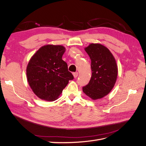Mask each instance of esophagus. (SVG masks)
<instances>
[{"mask_svg": "<svg viewBox=\"0 0 146 146\" xmlns=\"http://www.w3.org/2000/svg\"><path fill=\"white\" fill-rule=\"evenodd\" d=\"M78 72H74L73 73V76H74V78H77V76H78Z\"/></svg>", "mask_w": 146, "mask_h": 146, "instance_id": "34e87169", "label": "esophagus"}]
</instances>
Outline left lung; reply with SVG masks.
I'll use <instances>...</instances> for the list:
<instances>
[{
	"mask_svg": "<svg viewBox=\"0 0 146 146\" xmlns=\"http://www.w3.org/2000/svg\"><path fill=\"white\" fill-rule=\"evenodd\" d=\"M91 61L92 76L83 91L93 100L104 98L111 91L117 76V66L108 48L92 43L85 48Z\"/></svg>",
	"mask_w": 146,
	"mask_h": 146,
	"instance_id": "left-lung-1",
	"label": "left lung"
}]
</instances>
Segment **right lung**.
Segmentation results:
<instances>
[{
  "label": "right lung",
  "mask_w": 146,
  "mask_h": 146,
  "mask_svg": "<svg viewBox=\"0 0 146 146\" xmlns=\"http://www.w3.org/2000/svg\"><path fill=\"white\" fill-rule=\"evenodd\" d=\"M66 49L62 46L41 47L31 58L27 67L29 85L39 99L54 101L58 99L74 76L62 60Z\"/></svg>",
  "instance_id": "add662e5"
}]
</instances>
